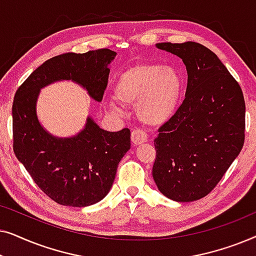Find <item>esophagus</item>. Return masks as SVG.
<instances>
[{"instance_id": "esophagus-1", "label": "esophagus", "mask_w": 256, "mask_h": 256, "mask_svg": "<svg viewBox=\"0 0 256 256\" xmlns=\"http://www.w3.org/2000/svg\"><path fill=\"white\" fill-rule=\"evenodd\" d=\"M146 140H148V134L142 129H134L132 132V142L135 146L142 144V143L146 142Z\"/></svg>"}]
</instances>
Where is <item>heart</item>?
Listing matches in <instances>:
<instances>
[{
    "mask_svg": "<svg viewBox=\"0 0 256 256\" xmlns=\"http://www.w3.org/2000/svg\"><path fill=\"white\" fill-rule=\"evenodd\" d=\"M183 80L171 66L141 62L124 71L114 87L115 99L122 106H135L140 120L160 126L177 110Z\"/></svg>",
    "mask_w": 256,
    "mask_h": 256,
    "instance_id": "1",
    "label": "heart"
}]
</instances>
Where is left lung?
Returning <instances> with one entry per match:
<instances>
[{
  "label": "left lung",
  "instance_id": "obj_1",
  "mask_svg": "<svg viewBox=\"0 0 256 256\" xmlns=\"http://www.w3.org/2000/svg\"><path fill=\"white\" fill-rule=\"evenodd\" d=\"M183 59V104L158 128L154 180L164 196L194 202L216 186L244 146L246 104L239 82L214 52L196 42L160 43Z\"/></svg>",
  "mask_w": 256,
  "mask_h": 256
}]
</instances>
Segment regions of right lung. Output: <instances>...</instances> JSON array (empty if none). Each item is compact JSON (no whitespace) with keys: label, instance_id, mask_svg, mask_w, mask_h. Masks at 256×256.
<instances>
[{"label":"right lung","instance_id":"1","mask_svg":"<svg viewBox=\"0 0 256 256\" xmlns=\"http://www.w3.org/2000/svg\"><path fill=\"white\" fill-rule=\"evenodd\" d=\"M116 52L110 48L86 54H62L48 59L17 88L12 102V148L37 186L57 204L84 208L106 197L118 166L130 149V130L101 129L87 118L74 138H57L37 120L40 90L56 80L80 84L94 100L101 101Z\"/></svg>","mask_w":256,"mask_h":256}]
</instances>
